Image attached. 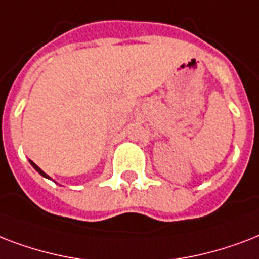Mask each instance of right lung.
Segmentation results:
<instances>
[{
	"instance_id": "1",
	"label": "right lung",
	"mask_w": 259,
	"mask_h": 259,
	"mask_svg": "<svg viewBox=\"0 0 259 259\" xmlns=\"http://www.w3.org/2000/svg\"><path fill=\"white\" fill-rule=\"evenodd\" d=\"M29 162H31V165L33 166V169H35L36 171H39V173L41 174V176H43V177H47V178H48V176H47V174H46V173H44L43 170H41V169H39V167H37V166H36L35 163H33V162H32V161H29Z\"/></svg>"
}]
</instances>
